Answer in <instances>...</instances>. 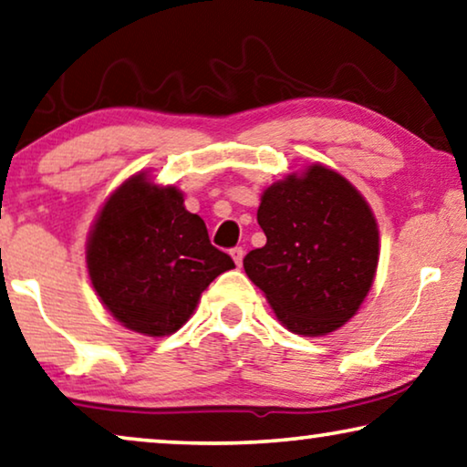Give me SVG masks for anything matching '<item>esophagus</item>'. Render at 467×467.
Here are the masks:
<instances>
[{
    "instance_id": "esophagus-1",
    "label": "esophagus",
    "mask_w": 467,
    "mask_h": 467,
    "mask_svg": "<svg viewBox=\"0 0 467 467\" xmlns=\"http://www.w3.org/2000/svg\"><path fill=\"white\" fill-rule=\"evenodd\" d=\"M231 255H233V260H234L236 266H241V264H243V255H245V252H243V247H233V249H231Z\"/></svg>"
}]
</instances>
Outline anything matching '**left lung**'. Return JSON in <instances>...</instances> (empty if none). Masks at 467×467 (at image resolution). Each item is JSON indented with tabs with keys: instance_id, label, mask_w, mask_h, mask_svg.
<instances>
[{
	"instance_id": "1",
	"label": "left lung",
	"mask_w": 467,
	"mask_h": 467,
	"mask_svg": "<svg viewBox=\"0 0 467 467\" xmlns=\"http://www.w3.org/2000/svg\"><path fill=\"white\" fill-rule=\"evenodd\" d=\"M257 224L266 245L243 260L278 321L297 336H325L357 315L379 255L378 224L360 192L312 165L262 194Z\"/></svg>"
}]
</instances>
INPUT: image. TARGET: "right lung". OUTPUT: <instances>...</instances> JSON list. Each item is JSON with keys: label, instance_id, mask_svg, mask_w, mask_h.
Wrapping results in <instances>:
<instances>
[{"label": "right lung", "instance_id": "obj_1", "mask_svg": "<svg viewBox=\"0 0 467 467\" xmlns=\"http://www.w3.org/2000/svg\"><path fill=\"white\" fill-rule=\"evenodd\" d=\"M231 268L233 257L212 245L205 222L184 210L182 192L142 173L110 194L88 241L89 278L102 304L150 337L180 329L207 285Z\"/></svg>", "mask_w": 467, "mask_h": 467}]
</instances>
